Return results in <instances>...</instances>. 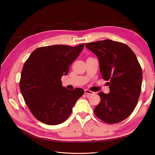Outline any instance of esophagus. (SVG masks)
Listing matches in <instances>:
<instances>
[{
  "label": "esophagus",
  "mask_w": 155,
  "mask_h": 155,
  "mask_svg": "<svg viewBox=\"0 0 155 155\" xmlns=\"http://www.w3.org/2000/svg\"><path fill=\"white\" fill-rule=\"evenodd\" d=\"M85 93L87 95H91V94H94V92L88 90V89H85Z\"/></svg>",
  "instance_id": "34e87169"
}]
</instances>
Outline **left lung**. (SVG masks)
I'll return each mask as SVG.
<instances>
[{
    "instance_id": "obj_1",
    "label": "left lung",
    "mask_w": 155,
    "mask_h": 155,
    "mask_svg": "<svg viewBox=\"0 0 155 155\" xmlns=\"http://www.w3.org/2000/svg\"><path fill=\"white\" fill-rule=\"evenodd\" d=\"M99 59L103 79L109 81L110 92L98 93L101 101L94 109L98 118L109 124L119 123L134 110L141 93L142 70L129 46L109 39L87 43Z\"/></svg>"
}]
</instances>
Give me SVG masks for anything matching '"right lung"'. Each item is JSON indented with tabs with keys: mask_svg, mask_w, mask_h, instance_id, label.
I'll use <instances>...</instances> for the list:
<instances>
[{
	"mask_svg": "<svg viewBox=\"0 0 155 155\" xmlns=\"http://www.w3.org/2000/svg\"><path fill=\"white\" fill-rule=\"evenodd\" d=\"M85 44L75 47L55 45L36 48L22 69L19 87L26 105L35 118L55 125L67 120L84 90H68L61 77L82 51Z\"/></svg>",
	"mask_w": 155,
	"mask_h": 155,
	"instance_id": "right-lung-1",
	"label": "right lung"
}]
</instances>
